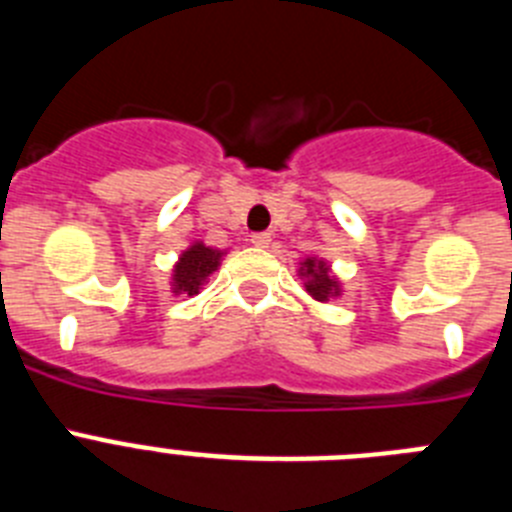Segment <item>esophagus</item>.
Segmentation results:
<instances>
[{"label": "esophagus", "instance_id": "esophagus-1", "mask_svg": "<svg viewBox=\"0 0 512 512\" xmlns=\"http://www.w3.org/2000/svg\"><path fill=\"white\" fill-rule=\"evenodd\" d=\"M251 243L256 248H269L271 243V233H253L251 235Z\"/></svg>", "mask_w": 512, "mask_h": 512}]
</instances>
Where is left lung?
I'll list each match as a JSON object with an SVG mask.
<instances>
[{
    "label": "left lung",
    "instance_id": "obj_1",
    "mask_svg": "<svg viewBox=\"0 0 512 512\" xmlns=\"http://www.w3.org/2000/svg\"><path fill=\"white\" fill-rule=\"evenodd\" d=\"M300 277L305 279V289L312 300L328 302L341 295V282L330 274L328 261L310 256L300 264Z\"/></svg>",
    "mask_w": 512,
    "mask_h": 512
}]
</instances>
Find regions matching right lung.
I'll list each match as a JSON object with an SVG mask.
<instances>
[{"label": "right lung", "instance_id": "1", "mask_svg": "<svg viewBox=\"0 0 512 512\" xmlns=\"http://www.w3.org/2000/svg\"><path fill=\"white\" fill-rule=\"evenodd\" d=\"M223 259V251L217 248L205 246V243H192L187 251L179 256V261L174 264V274H171V292L174 295H187L194 297L200 295L202 284L207 282L212 271L220 266Z\"/></svg>", "mask_w": 512, "mask_h": 512}]
</instances>
